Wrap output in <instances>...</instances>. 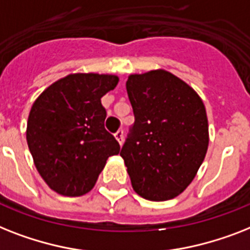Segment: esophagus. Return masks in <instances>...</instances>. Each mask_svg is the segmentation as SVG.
<instances>
[{
  "instance_id": "obj_1",
  "label": "esophagus",
  "mask_w": 250,
  "mask_h": 250,
  "mask_svg": "<svg viewBox=\"0 0 250 250\" xmlns=\"http://www.w3.org/2000/svg\"><path fill=\"white\" fill-rule=\"evenodd\" d=\"M115 139H117V141L119 143V145H122L123 144V129H119V131L115 132Z\"/></svg>"
}]
</instances>
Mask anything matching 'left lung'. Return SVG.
Masks as SVG:
<instances>
[{
  "instance_id": "8db88e82",
  "label": "left lung",
  "mask_w": 250,
  "mask_h": 250,
  "mask_svg": "<svg viewBox=\"0 0 250 250\" xmlns=\"http://www.w3.org/2000/svg\"><path fill=\"white\" fill-rule=\"evenodd\" d=\"M125 87L135 123L121 157L132 188L151 202L176 198L206 158V106L192 87L164 69L131 74Z\"/></svg>"
}]
</instances>
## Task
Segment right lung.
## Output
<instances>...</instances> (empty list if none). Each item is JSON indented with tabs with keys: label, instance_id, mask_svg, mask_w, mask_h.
I'll list each match as a JSON object with an SVG mask.
<instances>
[{
	"label": "right lung",
	"instance_id": "right-lung-1",
	"mask_svg": "<svg viewBox=\"0 0 250 250\" xmlns=\"http://www.w3.org/2000/svg\"><path fill=\"white\" fill-rule=\"evenodd\" d=\"M118 82L113 74L74 73L48 86L32 105L28 147L41 177L60 195L91 191L107 158L119 153L118 141L104 127L101 105Z\"/></svg>",
	"mask_w": 250,
	"mask_h": 250
}]
</instances>
